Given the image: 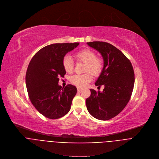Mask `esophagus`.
Returning <instances> with one entry per match:
<instances>
[{
    "label": "esophagus",
    "mask_w": 159,
    "mask_h": 159,
    "mask_svg": "<svg viewBox=\"0 0 159 159\" xmlns=\"http://www.w3.org/2000/svg\"><path fill=\"white\" fill-rule=\"evenodd\" d=\"M82 88H77V91H78L79 92L81 91H82Z\"/></svg>",
    "instance_id": "1"
}]
</instances>
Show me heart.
<instances>
[{
	"instance_id": "obj_1",
	"label": "heart",
	"mask_w": 159,
	"mask_h": 159,
	"mask_svg": "<svg viewBox=\"0 0 159 159\" xmlns=\"http://www.w3.org/2000/svg\"><path fill=\"white\" fill-rule=\"evenodd\" d=\"M78 61L85 63L84 71L88 72L82 75H75L70 78L71 82L79 88H83L88 85L92 80V75L94 76L100 75L103 68L102 60L97 57L95 53L89 49L82 50L75 54ZM62 67L67 73H71L73 71L74 65L71 57L66 56L62 61Z\"/></svg>"
}]
</instances>
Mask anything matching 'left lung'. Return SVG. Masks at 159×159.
<instances>
[{
    "label": "left lung",
    "instance_id": "left-lung-1",
    "mask_svg": "<svg viewBox=\"0 0 159 159\" xmlns=\"http://www.w3.org/2000/svg\"><path fill=\"white\" fill-rule=\"evenodd\" d=\"M87 44L103 57V70L95 86H103L104 89L102 92L90 89L86 107L94 118L108 120L119 114L130 99L135 81L134 69L130 60L112 45L103 41Z\"/></svg>",
    "mask_w": 159,
    "mask_h": 159
}]
</instances>
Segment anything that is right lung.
<instances>
[{"label": "right lung", "instance_id": "obj_1", "mask_svg": "<svg viewBox=\"0 0 159 159\" xmlns=\"http://www.w3.org/2000/svg\"><path fill=\"white\" fill-rule=\"evenodd\" d=\"M79 43H54L40 49L30 60L25 82L29 97L36 110L49 119H58L70 110L77 88L68 84L62 88L58 84L66 71L62 61L67 53Z\"/></svg>", "mask_w": 159, "mask_h": 159}]
</instances>
